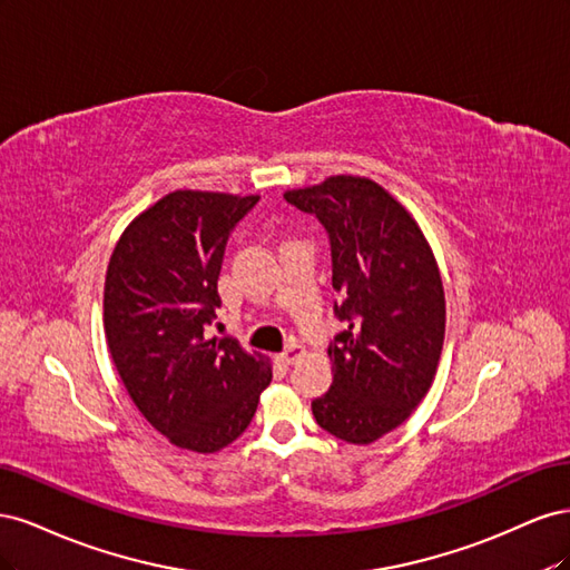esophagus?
<instances>
[{
  "label": "esophagus",
  "mask_w": 570,
  "mask_h": 570,
  "mask_svg": "<svg viewBox=\"0 0 570 570\" xmlns=\"http://www.w3.org/2000/svg\"><path fill=\"white\" fill-rule=\"evenodd\" d=\"M304 356V347L302 344H289V347L283 352V354H278V361L283 366H292L295 364L297 358H302Z\"/></svg>",
  "instance_id": "1"
}]
</instances>
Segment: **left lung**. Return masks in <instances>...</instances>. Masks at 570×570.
Returning <instances> with one entry per match:
<instances>
[{
    "mask_svg": "<svg viewBox=\"0 0 570 570\" xmlns=\"http://www.w3.org/2000/svg\"><path fill=\"white\" fill-rule=\"evenodd\" d=\"M283 197L327 230L335 316L347 323L327 347L333 385L312 402L314 419L337 440L371 444L435 381L446 321L435 254L416 218L371 178L331 176Z\"/></svg>",
    "mask_w": 570,
    "mask_h": 570,
    "instance_id": "obj_1",
    "label": "left lung"
}]
</instances>
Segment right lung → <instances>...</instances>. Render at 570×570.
I'll list each match as a JSON object with an SVG mask.
<instances>
[{"label": "right lung", "instance_id": "1", "mask_svg": "<svg viewBox=\"0 0 570 570\" xmlns=\"http://www.w3.org/2000/svg\"><path fill=\"white\" fill-rule=\"evenodd\" d=\"M258 195L176 189L118 237L105 333L132 404L170 442L214 454L245 433L273 368L233 337H206L230 230Z\"/></svg>", "mask_w": 570, "mask_h": 570}]
</instances>
